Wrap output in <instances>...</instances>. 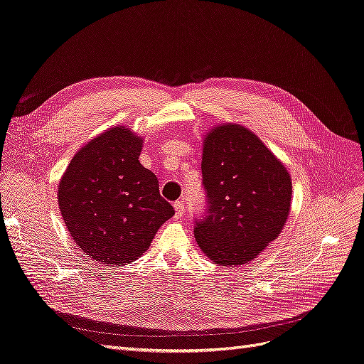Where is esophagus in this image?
<instances>
[{
  "mask_svg": "<svg viewBox=\"0 0 364 364\" xmlns=\"http://www.w3.org/2000/svg\"><path fill=\"white\" fill-rule=\"evenodd\" d=\"M173 208H176V215L178 218H181L184 215V211H186V207H184V202L183 200H177L176 203H173Z\"/></svg>",
  "mask_w": 364,
  "mask_h": 364,
  "instance_id": "34e87169",
  "label": "esophagus"
}]
</instances>
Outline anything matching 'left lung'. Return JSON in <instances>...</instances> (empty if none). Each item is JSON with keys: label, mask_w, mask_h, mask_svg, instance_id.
Wrapping results in <instances>:
<instances>
[{"label": "left lung", "mask_w": 364, "mask_h": 364, "mask_svg": "<svg viewBox=\"0 0 364 364\" xmlns=\"http://www.w3.org/2000/svg\"><path fill=\"white\" fill-rule=\"evenodd\" d=\"M207 215L195 238L210 260L236 267L255 260L282 232L291 208V177L248 128L225 123L203 138Z\"/></svg>", "instance_id": "obj_1"}]
</instances>
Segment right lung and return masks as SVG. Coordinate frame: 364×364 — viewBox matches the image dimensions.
I'll return each instance as SVG.
<instances>
[{"instance_id": "right-lung-1", "label": "right lung", "mask_w": 364, "mask_h": 364, "mask_svg": "<svg viewBox=\"0 0 364 364\" xmlns=\"http://www.w3.org/2000/svg\"><path fill=\"white\" fill-rule=\"evenodd\" d=\"M143 138L113 126L78 150L58 184L62 218L87 257L105 266L143 256L173 215L154 173L139 164Z\"/></svg>"}]
</instances>
